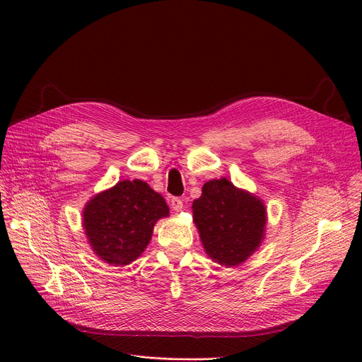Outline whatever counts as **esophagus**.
Masks as SVG:
<instances>
[{"instance_id": "1", "label": "esophagus", "mask_w": 362, "mask_h": 362, "mask_svg": "<svg viewBox=\"0 0 362 362\" xmlns=\"http://www.w3.org/2000/svg\"><path fill=\"white\" fill-rule=\"evenodd\" d=\"M170 205H171V208H173V211L179 213V211H182V208H183V199H180V198H171L170 199Z\"/></svg>"}]
</instances>
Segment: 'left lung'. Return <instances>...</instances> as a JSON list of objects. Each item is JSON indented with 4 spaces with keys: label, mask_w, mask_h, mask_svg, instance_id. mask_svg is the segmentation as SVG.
Instances as JSON below:
<instances>
[{
    "label": "left lung",
    "mask_w": 362,
    "mask_h": 362,
    "mask_svg": "<svg viewBox=\"0 0 362 362\" xmlns=\"http://www.w3.org/2000/svg\"><path fill=\"white\" fill-rule=\"evenodd\" d=\"M192 210L204 250L220 265L242 264L264 239L267 210L262 201L226 177L206 182Z\"/></svg>",
    "instance_id": "obj_1"
}]
</instances>
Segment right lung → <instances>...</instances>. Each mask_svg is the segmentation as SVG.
<instances>
[{"label":"right lung","mask_w":362,"mask_h":362,"mask_svg":"<svg viewBox=\"0 0 362 362\" xmlns=\"http://www.w3.org/2000/svg\"><path fill=\"white\" fill-rule=\"evenodd\" d=\"M168 211L165 199L148 183L122 180L86 204L83 229L103 261L127 265L145 251L156 223Z\"/></svg>","instance_id":"obj_1"}]
</instances>
